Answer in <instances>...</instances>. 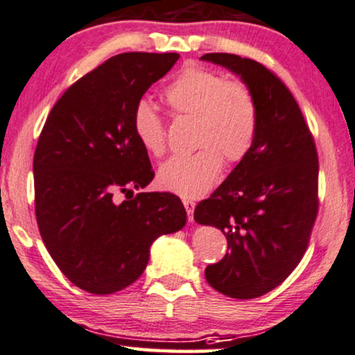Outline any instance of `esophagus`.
<instances>
[{"label":"esophagus","mask_w":355,"mask_h":355,"mask_svg":"<svg viewBox=\"0 0 355 355\" xmlns=\"http://www.w3.org/2000/svg\"><path fill=\"white\" fill-rule=\"evenodd\" d=\"M184 208H186V211H187V218H189V220L190 223H192L193 220V209H195V203L192 202V200H184Z\"/></svg>","instance_id":"1"}]
</instances>
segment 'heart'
I'll return each instance as SVG.
<instances>
[{
	"instance_id": "1",
	"label": "heart",
	"mask_w": 355,
	"mask_h": 355,
	"mask_svg": "<svg viewBox=\"0 0 355 355\" xmlns=\"http://www.w3.org/2000/svg\"><path fill=\"white\" fill-rule=\"evenodd\" d=\"M163 101L176 115L195 118L192 155L173 157L158 169V186L184 198L202 197L218 181L224 166L248 155L259 128L253 89L241 80H225L205 67H186L165 91ZM132 130L144 150L153 157L166 148L165 123L146 101L136 105Z\"/></svg>"
}]
</instances>
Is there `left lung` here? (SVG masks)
I'll return each instance as SVG.
<instances>
[{"label": "left lung", "mask_w": 355, "mask_h": 355, "mask_svg": "<svg viewBox=\"0 0 355 355\" xmlns=\"http://www.w3.org/2000/svg\"><path fill=\"white\" fill-rule=\"evenodd\" d=\"M202 59L239 75L259 107L250 153L193 213L227 239L224 258L205 269L208 284L229 297L253 300L279 286L309 245L318 211L315 144L290 89L263 64L225 53Z\"/></svg>", "instance_id": "8db88e82"}]
</instances>
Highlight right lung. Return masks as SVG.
Returning <instances> with one entry per match:
<instances>
[{
	"mask_svg": "<svg viewBox=\"0 0 355 355\" xmlns=\"http://www.w3.org/2000/svg\"><path fill=\"white\" fill-rule=\"evenodd\" d=\"M178 59L176 53L114 55L64 92L40 135L33 174L41 239L67 279L92 295L136 282L153 241L186 225L184 205L169 192L114 198L155 176L132 115Z\"/></svg>",
	"mask_w": 355,
	"mask_h": 355,
	"instance_id": "add662e5",
	"label": "right lung"
}]
</instances>
